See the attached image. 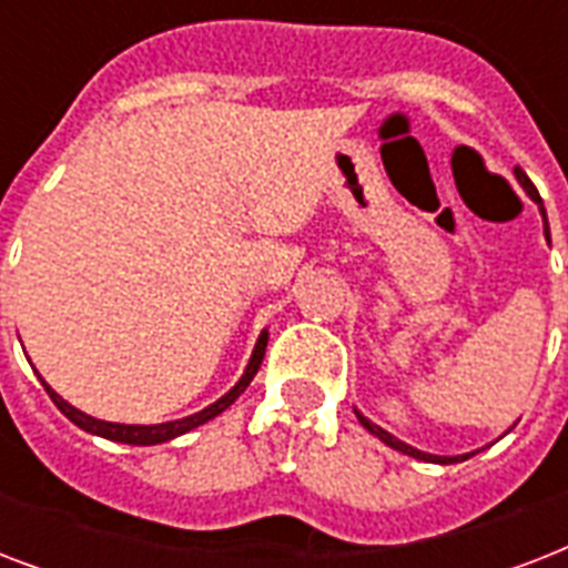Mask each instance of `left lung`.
Listing matches in <instances>:
<instances>
[{
    "mask_svg": "<svg viewBox=\"0 0 568 568\" xmlns=\"http://www.w3.org/2000/svg\"><path fill=\"white\" fill-rule=\"evenodd\" d=\"M516 180H519L521 185H525V191H528V194L534 196V200H537V203H539V212H542V217H546V209H542V200H539L537 189H534V182L528 180V173L521 171V168H516ZM356 415H359V413H356ZM359 422H363L365 430H372L379 442H386L388 448L400 450V454H406V457L424 459V463H442V466H450V463H463V459L471 457V454H463V457H436V454H424V450H418V448H413V445H406V442L395 439L392 433H386V430H383V427H377V424H372V422H368V418H365V415H359Z\"/></svg>",
    "mask_w": 568,
    "mask_h": 568,
    "instance_id": "1",
    "label": "left lung"
}]
</instances>
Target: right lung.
Returning a JSON list of instances; mask_svg holds the SVG:
<instances>
[{
	"instance_id": "1",
	"label": "right lung",
	"mask_w": 568,
	"mask_h": 568,
	"mask_svg": "<svg viewBox=\"0 0 568 568\" xmlns=\"http://www.w3.org/2000/svg\"><path fill=\"white\" fill-rule=\"evenodd\" d=\"M265 347H267V333H262L256 342V351H253V356H250V365L247 372H244V377L235 383V386L226 392V395L221 397V400H214L212 406H205L203 413H194L189 415V418H180V422H168V424H114V422H100V418H91V415H84L82 409H75V406H70L61 395H55L52 388L43 383V388H47V395L52 397V404L61 409V413L70 418L73 424H79L82 430L88 433H97V436H102V439H111V442H126V445H159V442H168V439H176V436H182V433L194 430V427H200V424L212 422L214 415H221L223 409L230 404H235V397L244 392V388L250 386V379L256 377L258 365H262V359H265Z\"/></svg>"
}]
</instances>
